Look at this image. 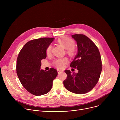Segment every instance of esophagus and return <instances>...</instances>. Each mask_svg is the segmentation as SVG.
<instances>
[{"instance_id":"1","label":"esophagus","mask_w":120,"mask_h":120,"mask_svg":"<svg viewBox=\"0 0 120 120\" xmlns=\"http://www.w3.org/2000/svg\"><path fill=\"white\" fill-rule=\"evenodd\" d=\"M57 72H58V74L59 75V74H61V73H62L63 72V71H62V70H57Z\"/></svg>"}]
</instances>
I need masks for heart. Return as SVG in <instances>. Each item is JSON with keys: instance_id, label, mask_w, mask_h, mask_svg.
I'll return each mask as SVG.
<instances>
[{"instance_id": "heart-1", "label": "heart", "mask_w": 120, "mask_h": 120, "mask_svg": "<svg viewBox=\"0 0 120 120\" xmlns=\"http://www.w3.org/2000/svg\"><path fill=\"white\" fill-rule=\"evenodd\" d=\"M58 43L62 45L64 48L66 49L67 53L70 55H73L75 52L74 45L75 43L72 39L66 37H63L59 38L57 40ZM52 50V45H49L46 49V53L49 55L51 53ZM68 59L66 58H59L56 60L54 62V65L57 68L61 69L67 63Z\"/></svg>"}]
</instances>
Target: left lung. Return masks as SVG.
Instances as JSON below:
<instances>
[{"label":"left lung","instance_id":"8db88e82","mask_svg":"<svg viewBox=\"0 0 120 120\" xmlns=\"http://www.w3.org/2000/svg\"><path fill=\"white\" fill-rule=\"evenodd\" d=\"M72 37L76 41L78 52L70 66L78 72L72 74L65 70L67 76L63 83L69 91L84 94L92 90L98 82L102 69L101 55L98 47L86 36L75 34Z\"/></svg>","mask_w":120,"mask_h":120}]
</instances>
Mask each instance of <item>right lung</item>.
Wrapping results in <instances>:
<instances>
[{
	"instance_id": "right-lung-1",
	"label": "right lung",
	"mask_w": 120,
	"mask_h": 120,
	"mask_svg": "<svg viewBox=\"0 0 120 120\" xmlns=\"http://www.w3.org/2000/svg\"><path fill=\"white\" fill-rule=\"evenodd\" d=\"M54 38H43L27 42L20 50L16 71L23 87L31 94L39 96L48 93L57 75L56 69H40L41 60L46 57V49Z\"/></svg>"
}]
</instances>
